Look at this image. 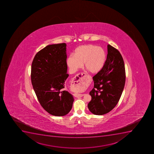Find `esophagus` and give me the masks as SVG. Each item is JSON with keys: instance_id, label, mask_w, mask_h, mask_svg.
Segmentation results:
<instances>
[{"instance_id": "obj_1", "label": "esophagus", "mask_w": 154, "mask_h": 154, "mask_svg": "<svg viewBox=\"0 0 154 154\" xmlns=\"http://www.w3.org/2000/svg\"><path fill=\"white\" fill-rule=\"evenodd\" d=\"M85 73H79L78 74L72 79V85L75 86H78L82 84H83L85 82ZM73 95L75 97L79 98L82 97L84 95L82 94H73Z\"/></svg>"}]
</instances>
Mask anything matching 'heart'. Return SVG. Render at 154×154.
<instances>
[{
    "label": "heart",
    "instance_id": "b5f03b06",
    "mask_svg": "<svg viewBox=\"0 0 154 154\" xmlns=\"http://www.w3.org/2000/svg\"><path fill=\"white\" fill-rule=\"evenodd\" d=\"M106 60V54L103 48L92 45L79 46L75 51L74 56H69L66 60V64L69 71L74 73L82 68H84L91 73H96L103 67ZM85 86L77 87L75 91H81Z\"/></svg>",
    "mask_w": 154,
    "mask_h": 154
}]
</instances>
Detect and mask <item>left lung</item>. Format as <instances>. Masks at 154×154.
<instances>
[{
	"mask_svg": "<svg viewBox=\"0 0 154 154\" xmlns=\"http://www.w3.org/2000/svg\"><path fill=\"white\" fill-rule=\"evenodd\" d=\"M107 53L103 67L93 77L94 87L89 92L91 100L88 108L95 115H103L112 110L118 103L125 85V65L121 54L110 45H107Z\"/></svg>",
	"mask_w": 154,
	"mask_h": 154,
	"instance_id": "1",
	"label": "left lung"
}]
</instances>
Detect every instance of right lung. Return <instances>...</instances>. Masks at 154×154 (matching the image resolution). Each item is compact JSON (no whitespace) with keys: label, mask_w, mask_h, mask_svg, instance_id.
Listing matches in <instances>:
<instances>
[{"label":"right lung","mask_w":154,"mask_h":154,"mask_svg":"<svg viewBox=\"0 0 154 154\" xmlns=\"http://www.w3.org/2000/svg\"><path fill=\"white\" fill-rule=\"evenodd\" d=\"M66 44L48 45L38 52L31 66V82L42 107L54 116L69 113L74 98L65 90L67 73Z\"/></svg>","instance_id":"1"}]
</instances>
